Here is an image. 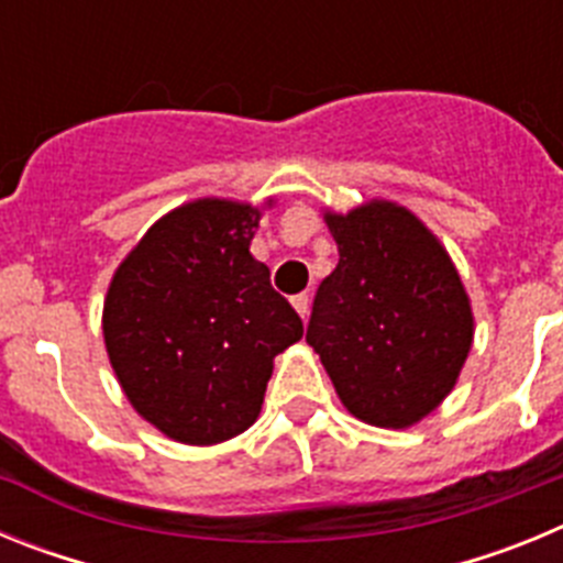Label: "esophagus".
I'll return each instance as SVG.
<instances>
[{"label":"esophagus","mask_w":563,"mask_h":563,"mask_svg":"<svg viewBox=\"0 0 563 563\" xmlns=\"http://www.w3.org/2000/svg\"><path fill=\"white\" fill-rule=\"evenodd\" d=\"M292 307H296L298 316L307 318V312H310V296H307V292H298V296H292Z\"/></svg>","instance_id":"1"}]
</instances>
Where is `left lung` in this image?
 Segmentation results:
<instances>
[{
    "instance_id": "1",
    "label": "left lung",
    "mask_w": 563,
    "mask_h": 563,
    "mask_svg": "<svg viewBox=\"0 0 563 563\" xmlns=\"http://www.w3.org/2000/svg\"><path fill=\"white\" fill-rule=\"evenodd\" d=\"M338 265L312 298L307 343L357 420L406 429L454 389L474 316L449 253L415 213L366 202L327 213Z\"/></svg>"
}]
</instances>
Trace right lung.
<instances>
[{"label":"right lung","mask_w":563,"mask_h":563,"mask_svg":"<svg viewBox=\"0 0 563 563\" xmlns=\"http://www.w3.org/2000/svg\"><path fill=\"white\" fill-rule=\"evenodd\" d=\"M258 211L197 200L148 228L103 305L112 369L137 415L213 445L258 417L273 357L305 324L251 253Z\"/></svg>","instance_id":"1"}]
</instances>
